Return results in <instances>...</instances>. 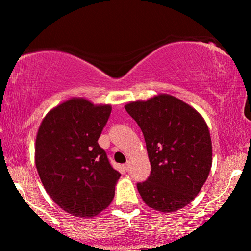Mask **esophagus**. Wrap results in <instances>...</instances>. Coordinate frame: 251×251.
I'll return each instance as SVG.
<instances>
[{
	"mask_svg": "<svg viewBox=\"0 0 251 251\" xmlns=\"http://www.w3.org/2000/svg\"><path fill=\"white\" fill-rule=\"evenodd\" d=\"M130 166H131L130 160H127V161H126V164L124 165V167H125V169H126L127 172H129V171H130Z\"/></svg>",
	"mask_w": 251,
	"mask_h": 251,
	"instance_id": "esophagus-1",
	"label": "esophagus"
}]
</instances>
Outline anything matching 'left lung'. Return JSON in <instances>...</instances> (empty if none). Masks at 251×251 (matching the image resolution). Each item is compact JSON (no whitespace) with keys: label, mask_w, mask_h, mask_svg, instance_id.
<instances>
[{"label":"left lung","mask_w":251,"mask_h":251,"mask_svg":"<svg viewBox=\"0 0 251 251\" xmlns=\"http://www.w3.org/2000/svg\"><path fill=\"white\" fill-rule=\"evenodd\" d=\"M144 134L151 175L137 189L148 207L173 212L192 202L209 175L210 133L196 109L175 96L156 95L125 105Z\"/></svg>","instance_id":"left-lung-1"}]
</instances>
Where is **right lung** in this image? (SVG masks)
Segmentation results:
<instances>
[{
  "mask_svg": "<svg viewBox=\"0 0 251 251\" xmlns=\"http://www.w3.org/2000/svg\"><path fill=\"white\" fill-rule=\"evenodd\" d=\"M112 112L83 97L63 101L46 114L35 141V165L46 193L75 217L106 209L121 174L110 166L99 141Z\"/></svg>",
  "mask_w": 251,
  "mask_h": 251,
  "instance_id": "right-lung-1",
  "label": "right lung"
}]
</instances>
